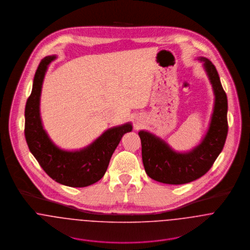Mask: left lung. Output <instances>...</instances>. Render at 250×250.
<instances>
[{"mask_svg": "<svg viewBox=\"0 0 250 250\" xmlns=\"http://www.w3.org/2000/svg\"><path fill=\"white\" fill-rule=\"evenodd\" d=\"M204 62L214 93V111L209 130L202 143L188 153L173 151L163 140L141 131L143 166L150 178L169 185L192 182L206 174L223 149L228 133L227 96L214 64L206 58Z\"/></svg>", "mask_w": 250, "mask_h": 250, "instance_id": "1", "label": "left lung"}]
</instances>
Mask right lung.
Here are the masks:
<instances>
[{"mask_svg":"<svg viewBox=\"0 0 250 250\" xmlns=\"http://www.w3.org/2000/svg\"><path fill=\"white\" fill-rule=\"evenodd\" d=\"M55 59V56L45 57L37 67L33 90L25 107L26 142L40 167L53 180L72 188L87 187L104 176L121 138L131 132L133 127L126 123L110 128L80 151L68 152L57 147L43 129L39 112L43 79L48 65Z\"/></svg>","mask_w":250,"mask_h":250,"instance_id":"right-lung-1","label":"right lung"}]
</instances>
